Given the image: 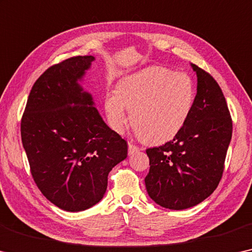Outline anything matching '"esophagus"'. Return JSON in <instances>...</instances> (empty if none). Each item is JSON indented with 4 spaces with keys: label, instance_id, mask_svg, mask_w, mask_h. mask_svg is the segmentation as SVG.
<instances>
[{
    "label": "esophagus",
    "instance_id": "esophagus-1",
    "mask_svg": "<svg viewBox=\"0 0 252 252\" xmlns=\"http://www.w3.org/2000/svg\"><path fill=\"white\" fill-rule=\"evenodd\" d=\"M137 151H139L138 146L131 144V143H128V154H129V156L134 154L135 152H137Z\"/></svg>",
    "mask_w": 252,
    "mask_h": 252
}]
</instances>
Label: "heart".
I'll return each mask as SVG.
<instances>
[{
	"mask_svg": "<svg viewBox=\"0 0 252 252\" xmlns=\"http://www.w3.org/2000/svg\"><path fill=\"white\" fill-rule=\"evenodd\" d=\"M195 102V86L187 73L152 66L119 81L117 91L104 99L108 122L114 130L130 123L143 141L162 143L179 133L188 121Z\"/></svg>",
	"mask_w": 252,
	"mask_h": 252,
	"instance_id": "heart-1",
	"label": "heart"
}]
</instances>
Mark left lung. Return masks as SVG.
I'll list each match as a JSON object with an SVG mask.
<instances>
[{"label":"left lung","mask_w":252,"mask_h":252,"mask_svg":"<svg viewBox=\"0 0 252 252\" xmlns=\"http://www.w3.org/2000/svg\"><path fill=\"white\" fill-rule=\"evenodd\" d=\"M191 66L197 94L188 121L171 141L146 150V190L169 210L195 206L215 190L232 137V118L220 86L210 73Z\"/></svg>","instance_id":"left-lung-1"}]
</instances>
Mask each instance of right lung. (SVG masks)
<instances>
[{
    "instance_id": "right-lung-1",
    "label": "right lung",
    "mask_w": 252,
    "mask_h": 252,
    "mask_svg": "<svg viewBox=\"0 0 252 252\" xmlns=\"http://www.w3.org/2000/svg\"><path fill=\"white\" fill-rule=\"evenodd\" d=\"M94 56L53 65L34 82L21 118V139L37 187L50 203L80 212L102 199L108 175L127 157L79 80Z\"/></svg>"
}]
</instances>
